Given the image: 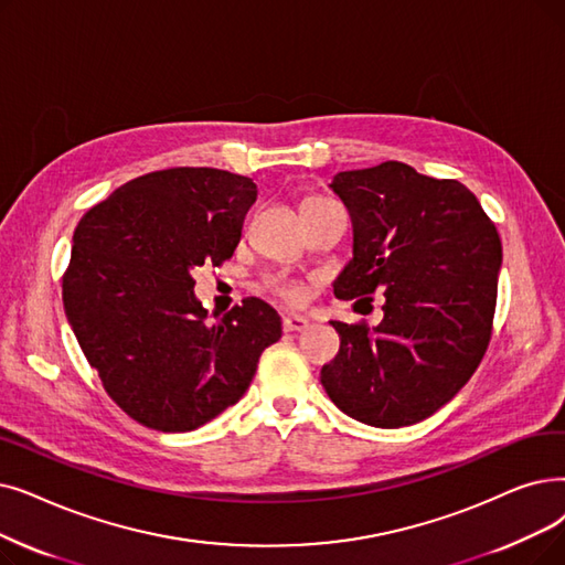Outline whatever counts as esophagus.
I'll return each mask as SVG.
<instances>
[{"label":"esophagus","instance_id":"34e87169","mask_svg":"<svg viewBox=\"0 0 565 565\" xmlns=\"http://www.w3.org/2000/svg\"><path fill=\"white\" fill-rule=\"evenodd\" d=\"M309 318L305 316H298V313H290V316H284V330L286 332H305L309 330Z\"/></svg>","mask_w":565,"mask_h":565}]
</instances>
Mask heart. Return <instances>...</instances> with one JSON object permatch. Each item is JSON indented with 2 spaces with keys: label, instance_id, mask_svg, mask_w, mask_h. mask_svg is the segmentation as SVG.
<instances>
[{
  "label": "heart",
  "instance_id": "b5f03b06",
  "mask_svg": "<svg viewBox=\"0 0 565 565\" xmlns=\"http://www.w3.org/2000/svg\"><path fill=\"white\" fill-rule=\"evenodd\" d=\"M277 290L281 292V296H284L286 300H290V302H298V300H300V288H298V286H292V284H279Z\"/></svg>",
  "mask_w": 565,
  "mask_h": 565
}]
</instances>
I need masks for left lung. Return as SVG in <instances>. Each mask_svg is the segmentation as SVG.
Here are the masks:
<instances>
[{
  "mask_svg": "<svg viewBox=\"0 0 565 565\" xmlns=\"http://www.w3.org/2000/svg\"><path fill=\"white\" fill-rule=\"evenodd\" d=\"M351 214L353 258L339 300L385 290L376 328L330 321L339 355L330 399L358 423L395 429L446 406L469 383L492 334L501 239L476 195L402 161L343 170L328 184Z\"/></svg>",
  "mask_w": 565,
  "mask_h": 565,
  "instance_id": "8db88e82",
  "label": "left lung"
}]
</instances>
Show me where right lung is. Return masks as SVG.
Masks as SVG:
<instances>
[{
    "label": "right lung",
    "instance_id": "1",
    "mask_svg": "<svg viewBox=\"0 0 565 565\" xmlns=\"http://www.w3.org/2000/svg\"><path fill=\"white\" fill-rule=\"evenodd\" d=\"M254 180L216 168L136 178L73 233L64 311L117 406L157 431H193L239 402L281 318L247 298L210 323L193 269L231 258Z\"/></svg>",
    "mask_w": 565,
    "mask_h": 565
}]
</instances>
